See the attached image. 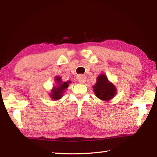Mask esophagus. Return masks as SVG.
Returning <instances> with one entry per match:
<instances>
[{
	"mask_svg": "<svg viewBox=\"0 0 157 157\" xmlns=\"http://www.w3.org/2000/svg\"><path fill=\"white\" fill-rule=\"evenodd\" d=\"M78 82L79 83H84L85 82V79H86V76L83 75H79L78 77Z\"/></svg>",
	"mask_w": 157,
	"mask_h": 157,
	"instance_id": "obj_1",
	"label": "esophagus"
}]
</instances>
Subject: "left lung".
<instances>
[{
	"label": "left lung",
	"instance_id": "8db88e82",
	"mask_svg": "<svg viewBox=\"0 0 157 157\" xmlns=\"http://www.w3.org/2000/svg\"><path fill=\"white\" fill-rule=\"evenodd\" d=\"M94 93L100 100H109L116 94V89L113 85L108 81L105 75H100L97 78L96 84L94 86Z\"/></svg>",
	"mask_w": 157,
	"mask_h": 157
}]
</instances>
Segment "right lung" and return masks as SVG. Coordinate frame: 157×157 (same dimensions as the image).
<instances>
[{
    "label": "right lung",
    "mask_w": 157,
    "mask_h": 157,
    "mask_svg": "<svg viewBox=\"0 0 157 157\" xmlns=\"http://www.w3.org/2000/svg\"><path fill=\"white\" fill-rule=\"evenodd\" d=\"M55 80H56V82H57V83L59 84V86H57V87L55 86L54 89L52 90L51 98L53 100H57L62 97L63 91H64L66 88H68V84H70L71 82H64L62 83V81H61L60 77H57V78H55Z\"/></svg>",
    "instance_id": "obj_1"
}]
</instances>
